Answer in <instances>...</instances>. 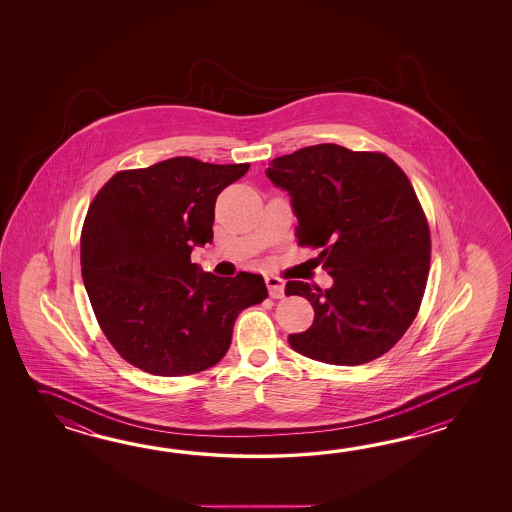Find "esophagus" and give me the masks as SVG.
Wrapping results in <instances>:
<instances>
[{
  "label": "esophagus",
  "instance_id": "obj_1",
  "mask_svg": "<svg viewBox=\"0 0 512 512\" xmlns=\"http://www.w3.org/2000/svg\"><path fill=\"white\" fill-rule=\"evenodd\" d=\"M265 283H267L271 298H282L283 293H285V283H283L282 278L269 274V276H265Z\"/></svg>",
  "mask_w": 512,
  "mask_h": 512
}]
</instances>
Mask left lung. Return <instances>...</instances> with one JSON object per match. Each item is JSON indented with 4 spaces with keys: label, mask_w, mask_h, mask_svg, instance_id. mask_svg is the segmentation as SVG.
I'll return each mask as SVG.
<instances>
[{
    "label": "left lung",
    "mask_w": 512,
    "mask_h": 512,
    "mask_svg": "<svg viewBox=\"0 0 512 512\" xmlns=\"http://www.w3.org/2000/svg\"><path fill=\"white\" fill-rule=\"evenodd\" d=\"M265 174L291 196L298 243L320 247L333 278L326 291L285 285L315 309L291 348L337 366L379 359L414 322L430 269V230L408 177L384 153L338 144L276 157Z\"/></svg>",
    "instance_id": "8db88e82"
}]
</instances>
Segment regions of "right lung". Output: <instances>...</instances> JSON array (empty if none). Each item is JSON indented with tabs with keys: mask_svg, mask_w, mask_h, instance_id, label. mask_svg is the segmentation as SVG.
Returning a JSON list of instances; mask_svg holds the SVG:
<instances>
[{
	"mask_svg": "<svg viewBox=\"0 0 512 512\" xmlns=\"http://www.w3.org/2000/svg\"><path fill=\"white\" fill-rule=\"evenodd\" d=\"M249 166L172 157L124 170L87 210V296L111 346L139 370L179 377L218 364L238 315L267 298L260 274L221 278L190 261L194 247L212 243L219 192Z\"/></svg>",
	"mask_w": 512,
	"mask_h": 512,
	"instance_id": "1",
	"label": "right lung"
}]
</instances>
